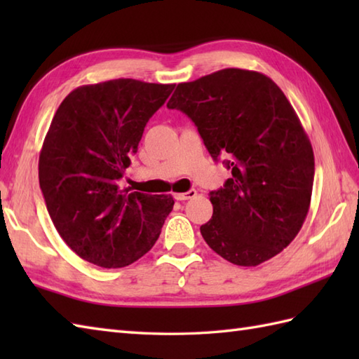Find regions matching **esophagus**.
<instances>
[{
    "label": "esophagus",
    "mask_w": 359,
    "mask_h": 359,
    "mask_svg": "<svg viewBox=\"0 0 359 359\" xmlns=\"http://www.w3.org/2000/svg\"><path fill=\"white\" fill-rule=\"evenodd\" d=\"M196 196H197L196 189H189V191H187V193H175V194H174L175 199L180 201V202L188 201V199H193V197H196Z\"/></svg>",
    "instance_id": "34e87169"
}]
</instances>
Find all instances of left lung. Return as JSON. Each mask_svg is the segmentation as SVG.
<instances>
[{
	"label": "left lung",
	"mask_w": 359,
	"mask_h": 359,
	"mask_svg": "<svg viewBox=\"0 0 359 359\" xmlns=\"http://www.w3.org/2000/svg\"><path fill=\"white\" fill-rule=\"evenodd\" d=\"M194 121L231 179L210 193L205 242L228 262L256 266L288 247L307 217L315 156L299 117L266 75L228 67L179 83L168 102Z\"/></svg>",
	"instance_id": "obj_1"
}]
</instances>
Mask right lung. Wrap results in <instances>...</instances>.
Returning <instances> with one entry per match:
<instances>
[{"mask_svg": "<svg viewBox=\"0 0 359 359\" xmlns=\"http://www.w3.org/2000/svg\"><path fill=\"white\" fill-rule=\"evenodd\" d=\"M174 85L117 79L85 85L58 106L38 160L40 188L58 234L103 269L135 262L154 245L171 194L129 193L118 180L144 126Z\"/></svg>", "mask_w": 359, "mask_h": 359, "instance_id": "right-lung-1", "label": "right lung"}]
</instances>
